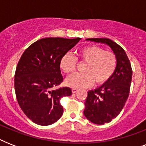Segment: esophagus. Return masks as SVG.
Here are the masks:
<instances>
[{
  "label": "esophagus",
  "mask_w": 146,
  "mask_h": 146,
  "mask_svg": "<svg viewBox=\"0 0 146 146\" xmlns=\"http://www.w3.org/2000/svg\"><path fill=\"white\" fill-rule=\"evenodd\" d=\"M78 92L77 89H72V92H73V93H76V92Z\"/></svg>",
  "instance_id": "obj_1"
}]
</instances>
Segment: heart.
Masks as SVG:
<instances>
[{"label":"heart","mask_w":146,"mask_h":146,"mask_svg":"<svg viewBox=\"0 0 146 146\" xmlns=\"http://www.w3.org/2000/svg\"><path fill=\"white\" fill-rule=\"evenodd\" d=\"M76 60L86 63L82 74H73L66 80V84L73 89H81L106 83L114 74L117 58L112 51L104 50L96 45H87L76 52V57L64 55L60 60V68L64 73L70 74L75 70Z\"/></svg>","instance_id":"1"}]
</instances>
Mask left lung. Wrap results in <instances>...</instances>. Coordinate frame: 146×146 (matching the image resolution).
<instances>
[{
	"instance_id": "8db88e82",
	"label": "left lung",
	"mask_w": 146,
	"mask_h": 146,
	"mask_svg": "<svg viewBox=\"0 0 146 146\" xmlns=\"http://www.w3.org/2000/svg\"><path fill=\"white\" fill-rule=\"evenodd\" d=\"M88 41L108 45L117 58L114 74L106 83L88 92L85 102V117L96 124L111 122L122 111L129 93L132 67L125 50L109 38H87Z\"/></svg>"
}]
</instances>
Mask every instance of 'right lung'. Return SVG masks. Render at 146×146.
<instances>
[{"label":"right lung","instance_id":"right-lung-1","mask_svg":"<svg viewBox=\"0 0 146 146\" xmlns=\"http://www.w3.org/2000/svg\"><path fill=\"white\" fill-rule=\"evenodd\" d=\"M81 39L45 38L38 40L20 57L14 87L22 111L33 122L48 126L61 117L60 98L72 95L69 87L54 88L63 82L60 60Z\"/></svg>","mask_w":146,"mask_h":146}]
</instances>
